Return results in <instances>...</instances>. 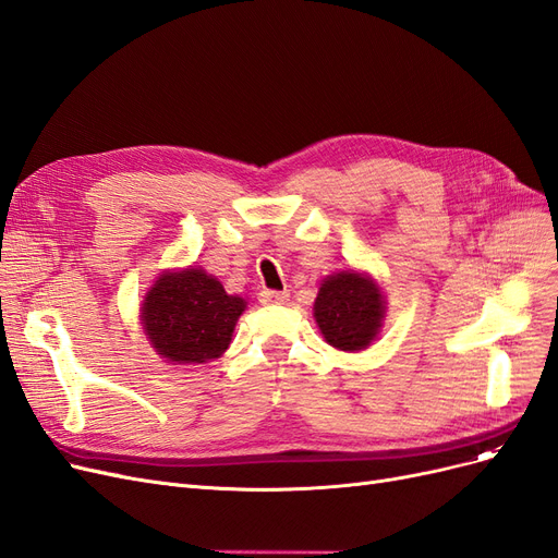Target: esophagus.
Listing matches in <instances>:
<instances>
[{
    "label": "esophagus",
    "mask_w": 558,
    "mask_h": 558,
    "mask_svg": "<svg viewBox=\"0 0 558 558\" xmlns=\"http://www.w3.org/2000/svg\"><path fill=\"white\" fill-rule=\"evenodd\" d=\"M259 301L262 303H287V301H290V294L278 292V290H264L259 294Z\"/></svg>",
    "instance_id": "1"
}]
</instances>
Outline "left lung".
Returning <instances> with one entry per match:
<instances>
[{
    "instance_id": "8db88e82",
    "label": "left lung",
    "mask_w": 558,
    "mask_h": 558,
    "mask_svg": "<svg viewBox=\"0 0 558 558\" xmlns=\"http://www.w3.org/2000/svg\"><path fill=\"white\" fill-rule=\"evenodd\" d=\"M385 301L371 278L340 271L329 276L315 299V319L327 343L354 352L371 345L383 327Z\"/></svg>"
}]
</instances>
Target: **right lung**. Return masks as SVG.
<instances>
[{"label": "right lung", "mask_w": 558, "mask_h": 558, "mask_svg": "<svg viewBox=\"0 0 558 558\" xmlns=\"http://www.w3.org/2000/svg\"><path fill=\"white\" fill-rule=\"evenodd\" d=\"M243 311L241 296H229L202 268H185L150 287L141 319L157 354L175 364H204L229 348Z\"/></svg>", "instance_id": "add662e5"}]
</instances>
